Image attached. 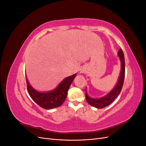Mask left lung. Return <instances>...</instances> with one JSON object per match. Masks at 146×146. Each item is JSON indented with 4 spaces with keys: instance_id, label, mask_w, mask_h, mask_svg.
Listing matches in <instances>:
<instances>
[{
    "instance_id": "8db88e82",
    "label": "left lung",
    "mask_w": 146,
    "mask_h": 146,
    "mask_svg": "<svg viewBox=\"0 0 146 146\" xmlns=\"http://www.w3.org/2000/svg\"><path fill=\"white\" fill-rule=\"evenodd\" d=\"M117 55L121 60V71L120 73V76L119 77L118 82L115 87L113 88V90L110 91L107 96L99 99H93L90 98L88 96L86 91V100L87 102L92 107L97 108H103L105 107H107L110 104H111L118 96V95L120 94L125 78V58L124 55H123V51L121 48L119 49Z\"/></svg>"
}]
</instances>
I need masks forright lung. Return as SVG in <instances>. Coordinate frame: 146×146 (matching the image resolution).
I'll list each match as a JSON object with an SVG mask.
<instances>
[{
  "mask_svg": "<svg viewBox=\"0 0 146 146\" xmlns=\"http://www.w3.org/2000/svg\"><path fill=\"white\" fill-rule=\"evenodd\" d=\"M76 75L75 74L66 78L59 84L55 90L47 92H40L35 90L29 85L27 79L26 78L27 91L31 98L42 108L53 109L58 107L65 100L69 86Z\"/></svg>",
  "mask_w": 146,
  "mask_h": 146,
  "instance_id": "add662e5",
  "label": "right lung"
}]
</instances>
